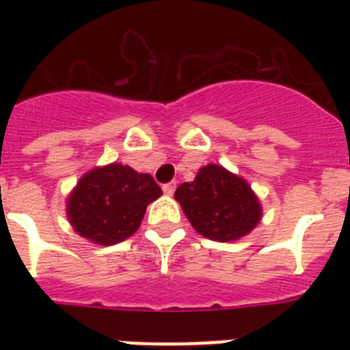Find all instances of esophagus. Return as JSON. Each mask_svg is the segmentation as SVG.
<instances>
[{"instance_id": "obj_1", "label": "esophagus", "mask_w": 350, "mask_h": 350, "mask_svg": "<svg viewBox=\"0 0 350 350\" xmlns=\"http://www.w3.org/2000/svg\"><path fill=\"white\" fill-rule=\"evenodd\" d=\"M174 191H176V183H174V181H170V183H165V185H163V192H165V194H169V196H170V194H174Z\"/></svg>"}]
</instances>
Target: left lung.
I'll list each match as a JSON object with an SVG mask.
<instances>
[{"label": "left lung", "instance_id": "8db88e82", "mask_svg": "<svg viewBox=\"0 0 350 350\" xmlns=\"http://www.w3.org/2000/svg\"><path fill=\"white\" fill-rule=\"evenodd\" d=\"M183 213L198 232L214 241H232L254 229L261 207L247 181L219 165L200 169L194 181L174 192Z\"/></svg>", "mask_w": 350, "mask_h": 350}]
</instances>
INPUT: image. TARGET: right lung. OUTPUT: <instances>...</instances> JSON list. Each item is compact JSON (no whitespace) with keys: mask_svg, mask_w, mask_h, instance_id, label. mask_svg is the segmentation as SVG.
<instances>
[{"mask_svg":"<svg viewBox=\"0 0 350 350\" xmlns=\"http://www.w3.org/2000/svg\"><path fill=\"white\" fill-rule=\"evenodd\" d=\"M161 189L150 174L120 163L90 170L68 198L67 214L76 232L100 245H114L136 232L145 208Z\"/></svg>","mask_w":350,"mask_h":350,"instance_id":"obj_1","label":"right lung"}]
</instances>
